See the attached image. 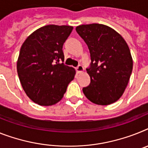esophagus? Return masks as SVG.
<instances>
[{
  "label": "esophagus",
  "mask_w": 148,
  "mask_h": 148,
  "mask_svg": "<svg viewBox=\"0 0 148 148\" xmlns=\"http://www.w3.org/2000/svg\"><path fill=\"white\" fill-rule=\"evenodd\" d=\"M84 67L82 66L81 64H80V65H78L77 67V68H76V71H77V73H82V72L84 71Z\"/></svg>",
  "instance_id": "1"
}]
</instances>
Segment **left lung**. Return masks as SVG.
Returning <instances> with one entry per match:
<instances>
[{
	"label": "left lung",
	"instance_id": "left-lung-1",
	"mask_svg": "<svg viewBox=\"0 0 148 148\" xmlns=\"http://www.w3.org/2000/svg\"><path fill=\"white\" fill-rule=\"evenodd\" d=\"M76 31L87 44L91 57L86 68L91 81L83 88L84 95L96 105L115 102L123 94L132 71L127 43L115 30L102 24L81 25Z\"/></svg>",
	"mask_w": 148,
	"mask_h": 148
}]
</instances>
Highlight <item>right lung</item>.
<instances>
[{
  "mask_svg": "<svg viewBox=\"0 0 148 148\" xmlns=\"http://www.w3.org/2000/svg\"><path fill=\"white\" fill-rule=\"evenodd\" d=\"M73 27L49 25L25 40L17 61L22 86L31 100L41 106L59 102L74 80V68L64 65L62 47Z\"/></svg>",
  "mask_w": 148,
  "mask_h": 148,
  "instance_id": "obj_1",
  "label": "right lung"
}]
</instances>
